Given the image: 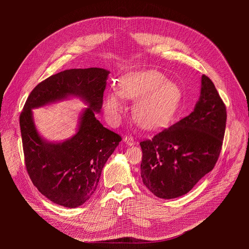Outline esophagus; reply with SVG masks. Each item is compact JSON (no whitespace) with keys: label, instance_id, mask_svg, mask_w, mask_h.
<instances>
[{"label":"esophagus","instance_id":"34e87169","mask_svg":"<svg viewBox=\"0 0 249 249\" xmlns=\"http://www.w3.org/2000/svg\"><path fill=\"white\" fill-rule=\"evenodd\" d=\"M124 142H125V144H126L127 146H133V145H135V141H134V139H133L132 136L125 137V138H124Z\"/></svg>","mask_w":249,"mask_h":249}]
</instances>
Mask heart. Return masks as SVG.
Segmentation results:
<instances>
[{
	"label": "heart",
	"mask_w": 249,
	"mask_h": 249,
	"mask_svg": "<svg viewBox=\"0 0 249 249\" xmlns=\"http://www.w3.org/2000/svg\"><path fill=\"white\" fill-rule=\"evenodd\" d=\"M181 90L175 83L166 81L157 71H140L123 77L118 91L109 92L104 100V111L111 121H118L125 110L126 99L136 100L134 118L145 129L166 125L175 115L181 100Z\"/></svg>",
	"instance_id": "obj_1"
}]
</instances>
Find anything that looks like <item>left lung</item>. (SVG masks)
I'll use <instances>...</instances> for the list:
<instances>
[{"label": "left lung", "instance_id": "obj_1", "mask_svg": "<svg viewBox=\"0 0 249 249\" xmlns=\"http://www.w3.org/2000/svg\"><path fill=\"white\" fill-rule=\"evenodd\" d=\"M227 110L215 85L205 75L200 98L186 117L141 142V177L157 197L173 199L188 193L214 168L223 145Z\"/></svg>", "mask_w": 249, "mask_h": 249}]
</instances>
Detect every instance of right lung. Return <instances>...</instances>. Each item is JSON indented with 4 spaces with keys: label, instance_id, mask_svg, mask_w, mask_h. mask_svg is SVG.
<instances>
[{
    "label": "right lung",
    "instance_id": "right-lung-1",
    "mask_svg": "<svg viewBox=\"0 0 249 249\" xmlns=\"http://www.w3.org/2000/svg\"><path fill=\"white\" fill-rule=\"evenodd\" d=\"M108 75L109 71L100 68L66 70L38 84L25 101L19 125L26 170L33 185L55 204L77 208L86 203L122 140L95 118ZM70 96L89 105L80 117L78 131L61 143L48 142L35 127L32 109Z\"/></svg>",
    "mask_w": 249,
    "mask_h": 249
}]
</instances>
